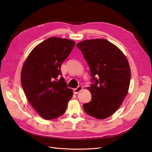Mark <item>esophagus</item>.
Returning <instances> with one entry per match:
<instances>
[{"label": "esophagus", "instance_id": "34e87169", "mask_svg": "<svg viewBox=\"0 0 152 152\" xmlns=\"http://www.w3.org/2000/svg\"><path fill=\"white\" fill-rule=\"evenodd\" d=\"M82 89V86H78L77 88L73 89V93H74V94H78L79 93V92L81 91Z\"/></svg>", "mask_w": 152, "mask_h": 152}]
</instances>
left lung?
I'll use <instances>...</instances> for the list:
<instances>
[{
  "label": "left lung",
  "mask_w": 152,
  "mask_h": 152,
  "mask_svg": "<svg viewBox=\"0 0 152 152\" xmlns=\"http://www.w3.org/2000/svg\"><path fill=\"white\" fill-rule=\"evenodd\" d=\"M89 66L91 102L85 112L98 119L111 116L122 103L129 87L131 69L125 55L116 45L103 39L86 40L77 44Z\"/></svg>",
  "instance_id": "left-lung-1"
}]
</instances>
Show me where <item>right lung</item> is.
Here are the masks:
<instances>
[{
	"label": "right lung",
	"instance_id": "right-lung-1",
	"mask_svg": "<svg viewBox=\"0 0 152 152\" xmlns=\"http://www.w3.org/2000/svg\"><path fill=\"white\" fill-rule=\"evenodd\" d=\"M74 41L50 37L31 50L23 66L22 87L27 99L40 117L46 120L65 112L72 98L61 76V65L74 47Z\"/></svg>",
	"mask_w": 152,
	"mask_h": 152
}]
</instances>
